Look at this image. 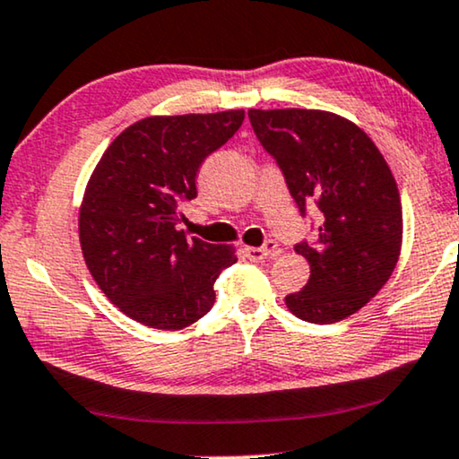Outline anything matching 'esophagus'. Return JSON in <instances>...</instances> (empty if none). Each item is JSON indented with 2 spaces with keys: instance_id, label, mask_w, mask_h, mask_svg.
<instances>
[{
  "instance_id": "esophagus-1",
  "label": "esophagus",
  "mask_w": 459,
  "mask_h": 459,
  "mask_svg": "<svg viewBox=\"0 0 459 459\" xmlns=\"http://www.w3.org/2000/svg\"><path fill=\"white\" fill-rule=\"evenodd\" d=\"M274 252H277V243L274 241H266L262 247H246V255L254 262L266 260L268 255H273Z\"/></svg>"
}]
</instances>
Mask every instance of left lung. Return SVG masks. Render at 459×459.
<instances>
[{"mask_svg":"<svg viewBox=\"0 0 459 459\" xmlns=\"http://www.w3.org/2000/svg\"><path fill=\"white\" fill-rule=\"evenodd\" d=\"M262 146L277 159L302 216L319 210V241L296 252L310 279L285 298L302 321L335 323L363 308L393 274L403 243L394 176L368 134L316 108H249Z\"/></svg>","mask_w":459,"mask_h":459,"instance_id":"1","label":"left lung"}]
</instances>
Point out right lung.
Instances as JSON below:
<instances>
[{"mask_svg":"<svg viewBox=\"0 0 459 459\" xmlns=\"http://www.w3.org/2000/svg\"><path fill=\"white\" fill-rule=\"evenodd\" d=\"M246 111L155 115L126 127L91 172L79 207V243L102 293L130 319L182 329L210 313L230 246L178 230L197 197L199 166L233 138Z\"/></svg>","mask_w":459,"mask_h":459,"instance_id":"obj_1","label":"right lung"}]
</instances>
